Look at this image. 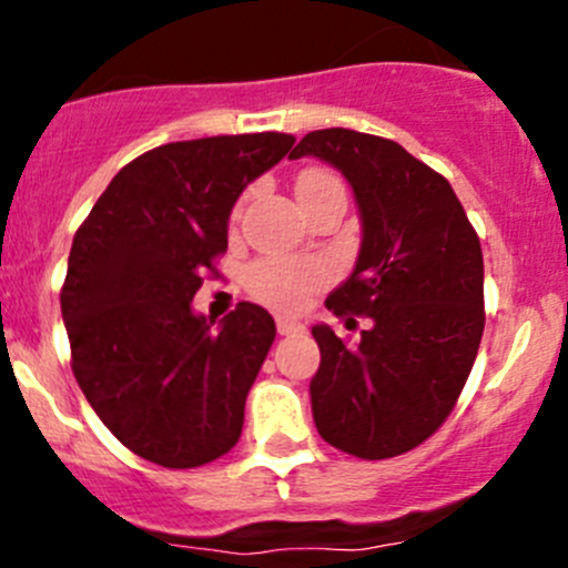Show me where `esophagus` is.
<instances>
[{"instance_id":"esophagus-1","label":"esophagus","mask_w":568,"mask_h":568,"mask_svg":"<svg viewBox=\"0 0 568 568\" xmlns=\"http://www.w3.org/2000/svg\"><path fill=\"white\" fill-rule=\"evenodd\" d=\"M302 324L296 318H288V316H277V332L280 335H294V332H300Z\"/></svg>"}]
</instances>
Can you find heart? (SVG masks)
<instances>
[{
	"mask_svg": "<svg viewBox=\"0 0 568 568\" xmlns=\"http://www.w3.org/2000/svg\"><path fill=\"white\" fill-rule=\"evenodd\" d=\"M294 189L300 203L305 205L318 194L343 186L341 178L329 170L307 168L296 175ZM329 277L332 272L324 261H255L247 268L244 283L255 300L283 307V311H296V307L305 305L313 291L329 283Z\"/></svg>",
	"mask_w": 568,
	"mask_h": 568,
	"instance_id": "heart-1",
	"label": "heart"
}]
</instances>
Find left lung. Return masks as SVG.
<instances>
[{
	"instance_id": "1",
	"label": "left lung",
	"mask_w": 568,
	"mask_h": 568,
	"mask_svg": "<svg viewBox=\"0 0 568 568\" xmlns=\"http://www.w3.org/2000/svg\"><path fill=\"white\" fill-rule=\"evenodd\" d=\"M300 156L335 164L352 183L363 247L352 277L326 296V311L371 321L357 343L313 326L316 428L343 454L393 459L448 420L473 371L486 324L478 233L448 178L398 142L318 129L291 151Z\"/></svg>"
}]
</instances>
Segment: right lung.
Instances as JSON below:
<instances>
[{
    "label": "right lung",
    "mask_w": 568,
    "mask_h": 568,
    "mask_svg": "<svg viewBox=\"0 0 568 568\" xmlns=\"http://www.w3.org/2000/svg\"><path fill=\"white\" fill-rule=\"evenodd\" d=\"M294 145L280 131L168 142L125 164L79 225L60 291L71 368L101 423L142 459L192 469L242 437L274 318L239 302L192 313L250 181Z\"/></svg>",
    "instance_id": "add662e5"
}]
</instances>
